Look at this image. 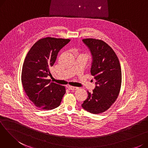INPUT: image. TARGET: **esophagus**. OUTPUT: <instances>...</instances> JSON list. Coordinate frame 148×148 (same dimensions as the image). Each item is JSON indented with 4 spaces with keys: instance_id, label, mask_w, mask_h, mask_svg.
Returning a JSON list of instances; mask_svg holds the SVG:
<instances>
[{
    "instance_id": "1",
    "label": "esophagus",
    "mask_w": 148,
    "mask_h": 148,
    "mask_svg": "<svg viewBox=\"0 0 148 148\" xmlns=\"http://www.w3.org/2000/svg\"><path fill=\"white\" fill-rule=\"evenodd\" d=\"M67 88H68L69 90H77L79 89V88L74 87V86H68Z\"/></svg>"
}]
</instances>
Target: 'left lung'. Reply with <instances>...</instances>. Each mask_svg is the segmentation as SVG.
Returning a JSON list of instances; mask_svg holds the SVG:
<instances>
[{"instance_id": "8db88e82", "label": "left lung", "mask_w": 148, "mask_h": 148, "mask_svg": "<svg viewBox=\"0 0 148 148\" xmlns=\"http://www.w3.org/2000/svg\"><path fill=\"white\" fill-rule=\"evenodd\" d=\"M92 57L90 73L94 76L96 86L82 107L93 114L103 113L115 102L122 83V72L119 59L113 50L102 40L83 39Z\"/></svg>"}]
</instances>
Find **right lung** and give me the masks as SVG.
I'll return each instance as SVG.
<instances>
[{"mask_svg": "<svg viewBox=\"0 0 148 148\" xmlns=\"http://www.w3.org/2000/svg\"><path fill=\"white\" fill-rule=\"evenodd\" d=\"M69 39L47 37L35 42L27 53L21 72V83L27 96L37 107L52 110L59 106L65 94V88L47 79L51 76L60 50Z\"/></svg>", "mask_w": 148, "mask_h": 148, "instance_id": "right-lung-1", "label": "right lung"}]
</instances>
